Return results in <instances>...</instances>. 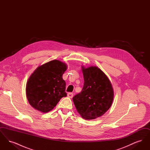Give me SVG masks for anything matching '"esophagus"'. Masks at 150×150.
Returning a JSON list of instances; mask_svg holds the SVG:
<instances>
[{
    "instance_id": "obj_1",
    "label": "esophagus",
    "mask_w": 150,
    "mask_h": 150,
    "mask_svg": "<svg viewBox=\"0 0 150 150\" xmlns=\"http://www.w3.org/2000/svg\"><path fill=\"white\" fill-rule=\"evenodd\" d=\"M73 95H74V94L72 93H69L67 94V97L71 98H72V97H73Z\"/></svg>"
}]
</instances>
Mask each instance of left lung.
<instances>
[{"mask_svg":"<svg viewBox=\"0 0 150 150\" xmlns=\"http://www.w3.org/2000/svg\"><path fill=\"white\" fill-rule=\"evenodd\" d=\"M82 71L84 86L72 100L81 117L92 120L101 116L110 108L114 91L107 76L97 67H82Z\"/></svg>","mask_w":150,"mask_h":150,"instance_id":"obj_1","label":"left lung"}]
</instances>
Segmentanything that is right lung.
Instances as JSON below:
<instances>
[{
    "mask_svg": "<svg viewBox=\"0 0 150 150\" xmlns=\"http://www.w3.org/2000/svg\"><path fill=\"white\" fill-rule=\"evenodd\" d=\"M66 64L53 60L38 67L30 76L26 85V96L32 107L42 112H48L67 96L66 82L62 75Z\"/></svg>",
    "mask_w": 150,
    "mask_h": 150,
    "instance_id": "obj_1",
    "label": "right lung"
}]
</instances>
